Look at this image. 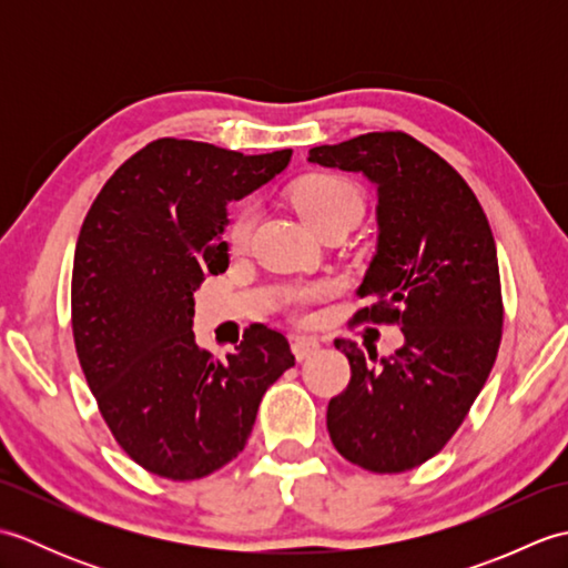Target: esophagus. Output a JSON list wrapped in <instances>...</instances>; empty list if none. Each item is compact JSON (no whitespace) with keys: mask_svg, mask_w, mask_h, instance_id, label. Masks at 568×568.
I'll list each match as a JSON object with an SVG mask.
<instances>
[{"mask_svg":"<svg viewBox=\"0 0 568 568\" xmlns=\"http://www.w3.org/2000/svg\"><path fill=\"white\" fill-rule=\"evenodd\" d=\"M291 346H293L295 358H297V361H305V358H310L312 354H317L320 342L312 339V336H295Z\"/></svg>","mask_w":568,"mask_h":568,"instance_id":"34e87169","label":"esophagus"}]
</instances>
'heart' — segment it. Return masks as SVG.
I'll return each mask as SVG.
<instances>
[{
    "label": "heart",
    "mask_w": 568,
    "mask_h": 568,
    "mask_svg": "<svg viewBox=\"0 0 568 568\" xmlns=\"http://www.w3.org/2000/svg\"><path fill=\"white\" fill-rule=\"evenodd\" d=\"M293 204L300 212V216L312 226L317 229L329 220H358L361 210H364V200H361V192L356 185L348 183V180L329 173H312L303 180H297L293 192ZM253 222H256V210L251 204L239 207L232 216V222L226 226V239L234 248H244L251 236ZM322 295V287H305L293 295L297 305L312 303Z\"/></svg>",
    "instance_id": "1"
}]
</instances>
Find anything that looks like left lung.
<instances>
[{"label":"left lung","instance_id":"obj_1","mask_svg":"<svg viewBox=\"0 0 568 568\" xmlns=\"http://www.w3.org/2000/svg\"><path fill=\"white\" fill-rule=\"evenodd\" d=\"M310 163L364 173L378 190V246L354 322L397 324L405 344L336 339L352 381L329 400L327 429L346 462L373 474L425 464L468 415L503 336L498 253L486 212L442 155L403 131L310 149Z\"/></svg>","mask_w":568,"mask_h":568}]
</instances>
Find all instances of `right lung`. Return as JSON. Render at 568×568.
<instances>
[{
  "label": "right lung",
  "instance_id": "obj_1",
  "mask_svg": "<svg viewBox=\"0 0 568 568\" xmlns=\"http://www.w3.org/2000/svg\"><path fill=\"white\" fill-rule=\"evenodd\" d=\"M291 155L151 141L84 216L70 291L75 352L114 439L155 476L195 480L236 458L263 393L295 366L285 336L263 324L226 358L192 332V293L229 268L226 202L283 173Z\"/></svg>",
  "mask_w": 568,
  "mask_h": 568
}]
</instances>
